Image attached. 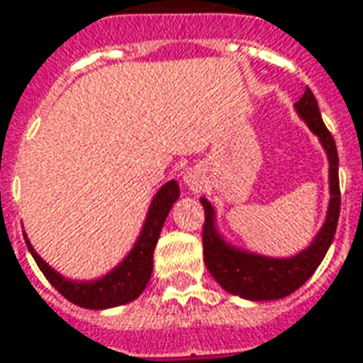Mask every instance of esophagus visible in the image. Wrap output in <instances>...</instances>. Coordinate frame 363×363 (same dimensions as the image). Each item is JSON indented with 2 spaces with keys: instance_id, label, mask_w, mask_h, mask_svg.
<instances>
[{
  "instance_id": "esophagus-1",
  "label": "esophagus",
  "mask_w": 363,
  "mask_h": 363,
  "mask_svg": "<svg viewBox=\"0 0 363 363\" xmlns=\"http://www.w3.org/2000/svg\"><path fill=\"white\" fill-rule=\"evenodd\" d=\"M184 184L187 186V189H191V191H199V189L203 187V176H201V172L196 169V167L187 169L186 176H184Z\"/></svg>"
}]
</instances>
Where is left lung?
I'll list each match as a JSON object with an SVG mask.
<instances>
[{
  "mask_svg": "<svg viewBox=\"0 0 363 363\" xmlns=\"http://www.w3.org/2000/svg\"><path fill=\"white\" fill-rule=\"evenodd\" d=\"M296 114L304 120V124L316 134L322 148L328 157V189L330 201L326 219L314 235L312 243L292 257H267V255L245 251L237 245L229 243L217 227L215 207L201 197V206L206 209V225H203V261L207 271L211 272L221 289L241 296L245 301H279L298 291L304 282L311 279L324 255L332 245L340 215V182H338V152L336 142L332 138L322 116L318 102L311 89L302 94V99L294 104Z\"/></svg>",
  "mask_w": 363,
  "mask_h": 363,
  "instance_id": "1",
  "label": "left lung"
}]
</instances>
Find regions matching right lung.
<instances>
[{"instance_id":"1","label":"right lung","mask_w":363,"mask_h":363,"mask_svg":"<svg viewBox=\"0 0 363 363\" xmlns=\"http://www.w3.org/2000/svg\"><path fill=\"white\" fill-rule=\"evenodd\" d=\"M177 199H179V186L176 179H169L156 191L148 207L144 225H142V231L128 255L112 271L102 274L101 279H92V281L67 279L37 255L27 235H25V243H27L29 253L33 255L37 267L47 277V281L51 282L67 301L82 308H91V311L122 306L126 302L136 301L146 289L154 271V249L162 233V227L166 223L167 213Z\"/></svg>"}]
</instances>
